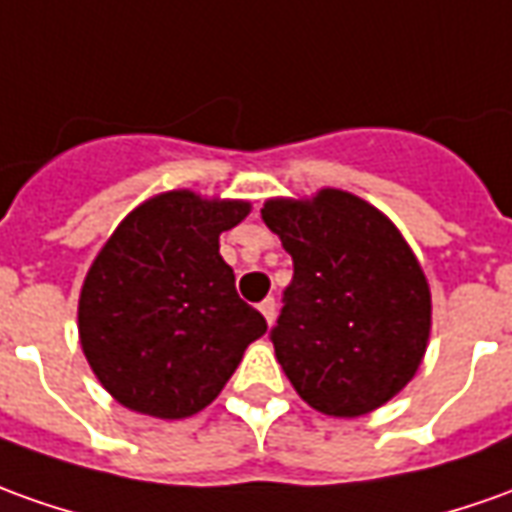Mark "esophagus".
<instances>
[{
	"label": "esophagus",
	"mask_w": 512,
	"mask_h": 512,
	"mask_svg": "<svg viewBox=\"0 0 512 512\" xmlns=\"http://www.w3.org/2000/svg\"><path fill=\"white\" fill-rule=\"evenodd\" d=\"M259 312H262L267 323H273V320H276V301H273V298H264V301L259 303Z\"/></svg>",
	"instance_id": "1"
}]
</instances>
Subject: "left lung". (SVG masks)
Instances as JSON below:
<instances>
[{"label": "left lung", "mask_w": 512, "mask_h": 512, "mask_svg": "<svg viewBox=\"0 0 512 512\" xmlns=\"http://www.w3.org/2000/svg\"><path fill=\"white\" fill-rule=\"evenodd\" d=\"M262 220L295 273L270 334L312 410L359 418L398 396L424 362L432 292L396 222L343 189L270 197Z\"/></svg>", "instance_id": "left-lung-1"}]
</instances>
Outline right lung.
Segmentation results:
<instances>
[{"label": "right lung", "mask_w": 512, "mask_h": 512, "mask_svg": "<svg viewBox=\"0 0 512 512\" xmlns=\"http://www.w3.org/2000/svg\"><path fill=\"white\" fill-rule=\"evenodd\" d=\"M248 214V200L172 189L139 203L94 256L77 334L122 407L161 421L192 418L267 331L220 256V234Z\"/></svg>", "instance_id": "1"}]
</instances>
